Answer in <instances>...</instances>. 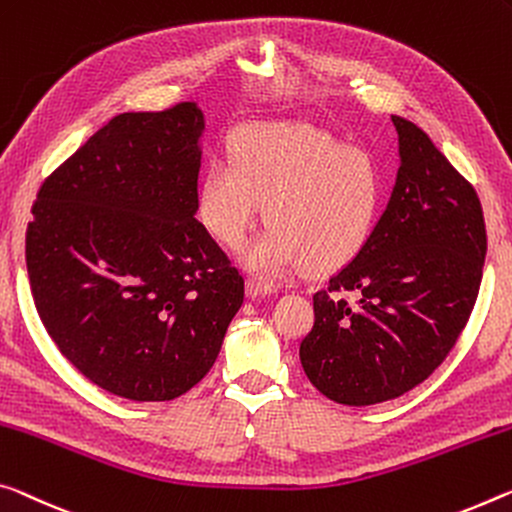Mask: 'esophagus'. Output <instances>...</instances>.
<instances>
[{"label":"esophagus","mask_w":512,"mask_h":512,"mask_svg":"<svg viewBox=\"0 0 512 512\" xmlns=\"http://www.w3.org/2000/svg\"><path fill=\"white\" fill-rule=\"evenodd\" d=\"M246 289H248V296H250V298H259V296H271V294H275V287L269 285V282H262L259 278H248Z\"/></svg>","instance_id":"1"}]
</instances>
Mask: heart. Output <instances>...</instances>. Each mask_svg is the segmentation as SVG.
<instances>
[{"instance_id":"1","label":"heart","mask_w":512,"mask_h":512,"mask_svg":"<svg viewBox=\"0 0 512 512\" xmlns=\"http://www.w3.org/2000/svg\"><path fill=\"white\" fill-rule=\"evenodd\" d=\"M385 173L367 148L344 145L300 123L250 127L202 175L198 212L209 234L239 248L262 218L271 225L250 243L243 264L278 280L305 262L330 271L360 253L383 212Z\"/></svg>"}]
</instances>
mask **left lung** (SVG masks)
<instances>
[{
  "label": "left lung",
  "instance_id": "1",
  "mask_svg": "<svg viewBox=\"0 0 512 512\" xmlns=\"http://www.w3.org/2000/svg\"><path fill=\"white\" fill-rule=\"evenodd\" d=\"M392 123V196L367 246L314 294V328L298 351L323 396L358 408L396 399L440 367L474 310L488 250L474 186L424 129Z\"/></svg>",
  "mask_w": 512,
  "mask_h": 512
}]
</instances>
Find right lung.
<instances>
[{
    "mask_svg": "<svg viewBox=\"0 0 512 512\" xmlns=\"http://www.w3.org/2000/svg\"><path fill=\"white\" fill-rule=\"evenodd\" d=\"M196 102L111 118L40 186L27 230L36 310L97 387L173 401L214 367L243 278L198 214Z\"/></svg>",
    "mask_w": 512,
    "mask_h": 512,
    "instance_id": "right-lung-1",
    "label": "right lung"
}]
</instances>
